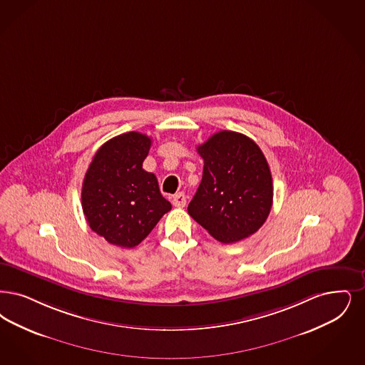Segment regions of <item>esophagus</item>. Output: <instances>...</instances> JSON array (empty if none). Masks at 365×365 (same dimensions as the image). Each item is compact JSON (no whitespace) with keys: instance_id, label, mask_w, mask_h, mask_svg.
I'll return each mask as SVG.
<instances>
[{"instance_id":"esophagus-1","label":"esophagus","mask_w":365,"mask_h":365,"mask_svg":"<svg viewBox=\"0 0 365 365\" xmlns=\"http://www.w3.org/2000/svg\"><path fill=\"white\" fill-rule=\"evenodd\" d=\"M186 202H187V198H186L185 192H178L175 197L173 198V204L175 207H185Z\"/></svg>"}]
</instances>
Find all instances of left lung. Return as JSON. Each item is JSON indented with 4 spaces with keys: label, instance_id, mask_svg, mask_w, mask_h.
I'll return each instance as SVG.
<instances>
[{
    "label": "left lung",
    "instance_id": "obj_1",
    "mask_svg": "<svg viewBox=\"0 0 365 365\" xmlns=\"http://www.w3.org/2000/svg\"><path fill=\"white\" fill-rule=\"evenodd\" d=\"M197 150L204 173L190 216L225 245L255 234L273 204L272 173L261 148L242 133L221 130Z\"/></svg>",
    "mask_w": 365,
    "mask_h": 365
}]
</instances>
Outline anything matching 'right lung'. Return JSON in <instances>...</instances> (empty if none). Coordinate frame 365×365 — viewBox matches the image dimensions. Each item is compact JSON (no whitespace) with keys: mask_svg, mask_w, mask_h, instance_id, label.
<instances>
[{"mask_svg":"<svg viewBox=\"0 0 365 365\" xmlns=\"http://www.w3.org/2000/svg\"><path fill=\"white\" fill-rule=\"evenodd\" d=\"M152 140L129 131L104 143L88 167L81 205L93 232L119 247L138 246L171 210L156 176L143 168Z\"/></svg>","mask_w":365,"mask_h":365,"instance_id":"right-lung-1","label":"right lung"}]
</instances>
